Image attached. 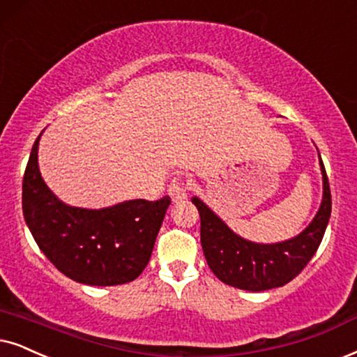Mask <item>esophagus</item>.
<instances>
[{"instance_id": "obj_1", "label": "esophagus", "mask_w": 357, "mask_h": 357, "mask_svg": "<svg viewBox=\"0 0 357 357\" xmlns=\"http://www.w3.org/2000/svg\"><path fill=\"white\" fill-rule=\"evenodd\" d=\"M188 191H189V184L184 181V179H179V178L173 179V181H171V184H169V189H168L171 199H173L174 202L186 199Z\"/></svg>"}]
</instances>
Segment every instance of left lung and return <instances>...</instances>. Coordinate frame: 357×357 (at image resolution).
Masks as SVG:
<instances>
[{
  "mask_svg": "<svg viewBox=\"0 0 357 357\" xmlns=\"http://www.w3.org/2000/svg\"><path fill=\"white\" fill-rule=\"evenodd\" d=\"M324 194L317 218L298 237L280 243H254L238 237L207 207L192 197L201 218V245L212 273L225 285L264 291L287 285L300 275L323 241L331 215V191L321 161Z\"/></svg>",
  "mask_w": 357,
  "mask_h": 357,
  "instance_id": "left-lung-1",
  "label": "left lung"
}]
</instances>
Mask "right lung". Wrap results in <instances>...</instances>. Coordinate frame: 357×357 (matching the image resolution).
Instances as JSON below:
<instances>
[{"label": "right lung", "mask_w": 357, "mask_h": 357, "mask_svg": "<svg viewBox=\"0 0 357 357\" xmlns=\"http://www.w3.org/2000/svg\"><path fill=\"white\" fill-rule=\"evenodd\" d=\"M36 138L22 178V214L36 243L66 277L85 285L128 283L145 270L171 197L90 211L62 204L43 181Z\"/></svg>", "instance_id": "right-lung-1"}]
</instances>
